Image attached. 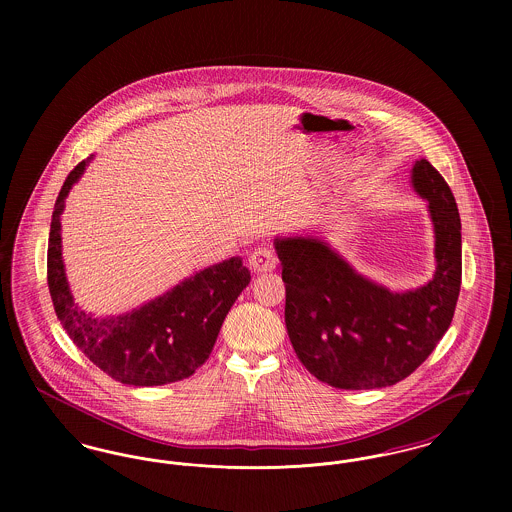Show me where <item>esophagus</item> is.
<instances>
[{"label": "esophagus", "mask_w": 512, "mask_h": 512, "mask_svg": "<svg viewBox=\"0 0 512 512\" xmlns=\"http://www.w3.org/2000/svg\"><path fill=\"white\" fill-rule=\"evenodd\" d=\"M278 265V257L267 249V247H259L251 253L249 257V267L253 268L257 274H265V272H272Z\"/></svg>", "instance_id": "34e87169"}]
</instances>
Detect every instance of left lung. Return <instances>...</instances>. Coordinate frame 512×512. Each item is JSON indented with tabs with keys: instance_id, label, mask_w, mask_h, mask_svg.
I'll return each mask as SVG.
<instances>
[{
	"instance_id": "obj_1",
	"label": "left lung",
	"mask_w": 512,
	"mask_h": 512,
	"mask_svg": "<svg viewBox=\"0 0 512 512\" xmlns=\"http://www.w3.org/2000/svg\"><path fill=\"white\" fill-rule=\"evenodd\" d=\"M414 192L434 224L436 272L391 292L351 267L318 236L276 238L286 284V328L303 366L338 390L393 386L413 374L447 332L461 292V217L447 182L426 159Z\"/></svg>"
}]
</instances>
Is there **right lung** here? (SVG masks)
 Segmentation results:
<instances>
[{
  "mask_svg": "<svg viewBox=\"0 0 512 512\" xmlns=\"http://www.w3.org/2000/svg\"><path fill=\"white\" fill-rule=\"evenodd\" d=\"M67 176L55 201L48 245V286L57 318L74 345L107 376L126 386H163L192 376L219 336L230 307L251 280L240 257L203 268L169 292L117 317H96L74 301L61 251L65 199L86 171Z\"/></svg>",
  "mask_w": 512,
  "mask_h": 512,
  "instance_id": "right-lung-1",
  "label": "right lung"
}]
</instances>
